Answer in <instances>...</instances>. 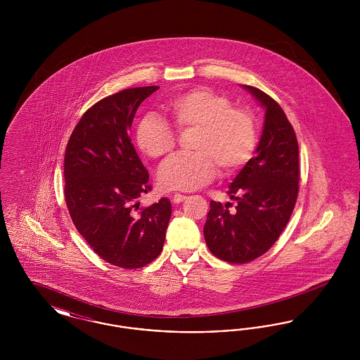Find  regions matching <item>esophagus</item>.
Returning a JSON list of instances; mask_svg holds the SVG:
<instances>
[{"mask_svg": "<svg viewBox=\"0 0 360 360\" xmlns=\"http://www.w3.org/2000/svg\"><path fill=\"white\" fill-rule=\"evenodd\" d=\"M186 198H188L186 195L179 194V193H175V194L172 195V202H174V204H181V202H184Z\"/></svg>", "mask_w": 360, "mask_h": 360, "instance_id": "obj_1", "label": "esophagus"}]
</instances>
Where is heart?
<instances>
[{"instance_id":"b5f03b06","label":"heart","mask_w":360,"mask_h":360,"mask_svg":"<svg viewBox=\"0 0 360 360\" xmlns=\"http://www.w3.org/2000/svg\"><path fill=\"white\" fill-rule=\"evenodd\" d=\"M172 125L179 134L194 131L190 140L193 154L170 159L159 172V185L167 190L193 191L210 182L217 167L225 175L244 169L257 146L255 116L233 108L228 97L207 87H195L166 103ZM136 144L143 154L163 159L176 146L170 125L155 115L139 121Z\"/></svg>"}]
</instances>
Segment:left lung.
<instances>
[{"mask_svg":"<svg viewBox=\"0 0 360 360\" xmlns=\"http://www.w3.org/2000/svg\"><path fill=\"white\" fill-rule=\"evenodd\" d=\"M264 109L257 156L240 170L228 194L238 201H210L204 236L210 252L229 263H247L267 252L289 223L298 195L300 163L295 132L270 96L241 85Z\"/></svg>","mask_w":360,"mask_h":360,"instance_id":"8db88e82","label":"left lung"}]
</instances>
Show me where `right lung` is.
<instances>
[{
    "instance_id": "1",
    "label": "right lung",
    "mask_w": 360,
    "mask_h": 360,
    "mask_svg": "<svg viewBox=\"0 0 360 360\" xmlns=\"http://www.w3.org/2000/svg\"><path fill=\"white\" fill-rule=\"evenodd\" d=\"M159 86L125 89L94 103L78 121L65 154V198L71 220L105 262L121 269L151 263L163 250L169 198L139 209L148 172L129 129L139 105Z\"/></svg>"
}]
</instances>
